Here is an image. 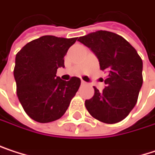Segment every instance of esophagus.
<instances>
[{"label":"esophagus","mask_w":155,"mask_h":155,"mask_svg":"<svg viewBox=\"0 0 155 155\" xmlns=\"http://www.w3.org/2000/svg\"><path fill=\"white\" fill-rule=\"evenodd\" d=\"M81 84H82V85H86V84H87V82H86V81H84V80H81Z\"/></svg>","instance_id":"34e87169"}]
</instances>
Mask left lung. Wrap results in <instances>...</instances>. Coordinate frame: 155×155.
I'll list each match as a JSON object with an SVG mask.
<instances>
[{
	"label": "left lung",
	"instance_id": "8db88e82",
	"mask_svg": "<svg viewBox=\"0 0 155 155\" xmlns=\"http://www.w3.org/2000/svg\"><path fill=\"white\" fill-rule=\"evenodd\" d=\"M99 59L101 70L108 72L102 91L85 101L89 114L108 124L125 119L137 102L143 86V60L123 37L108 31H97L78 39Z\"/></svg>",
	"mask_w": 155,
	"mask_h": 155
}]
</instances>
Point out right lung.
<instances>
[{
  "label": "right lung",
  "instance_id": "1",
  "mask_svg": "<svg viewBox=\"0 0 155 155\" xmlns=\"http://www.w3.org/2000/svg\"><path fill=\"white\" fill-rule=\"evenodd\" d=\"M78 37L41 36L26 44L15 57L13 71L17 96L27 115L41 123L60 119L80 86L73 77L62 80L56 77L58 68H65L64 57Z\"/></svg>",
  "mask_w": 155,
  "mask_h": 155
}]
</instances>
